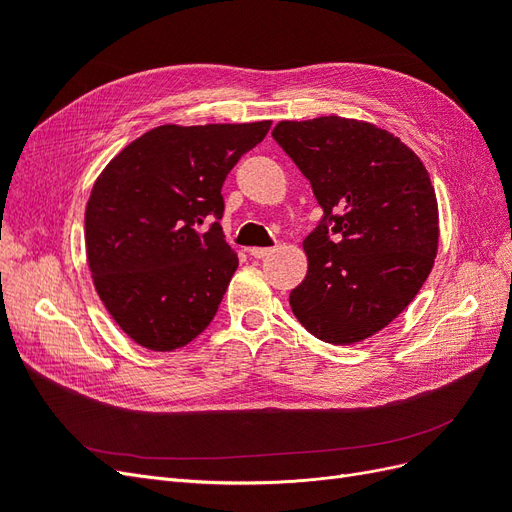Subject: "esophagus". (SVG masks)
<instances>
[{
	"label": "esophagus",
	"mask_w": 512,
	"mask_h": 512,
	"mask_svg": "<svg viewBox=\"0 0 512 512\" xmlns=\"http://www.w3.org/2000/svg\"><path fill=\"white\" fill-rule=\"evenodd\" d=\"M271 252H273L271 247H252L250 256H254V258H267Z\"/></svg>",
	"instance_id": "obj_1"
}]
</instances>
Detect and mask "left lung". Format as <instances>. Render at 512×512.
<instances>
[{
    "label": "left lung",
    "instance_id": "1",
    "mask_svg": "<svg viewBox=\"0 0 512 512\" xmlns=\"http://www.w3.org/2000/svg\"><path fill=\"white\" fill-rule=\"evenodd\" d=\"M273 138L324 211L303 241L307 275L290 292L292 314L322 342L359 344L404 312L436 260L438 200L427 168L395 134L361 119L280 121Z\"/></svg>",
    "mask_w": 512,
    "mask_h": 512
}]
</instances>
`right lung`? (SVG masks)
<instances>
[{
    "label": "right lung",
    "instance_id": "add662e5",
    "mask_svg": "<svg viewBox=\"0 0 512 512\" xmlns=\"http://www.w3.org/2000/svg\"><path fill=\"white\" fill-rule=\"evenodd\" d=\"M271 121L166 123L104 166L85 209V252L106 312L153 352L203 333L239 267L224 241L222 185Z\"/></svg>",
    "mask_w": 512,
    "mask_h": 512
}]
</instances>
